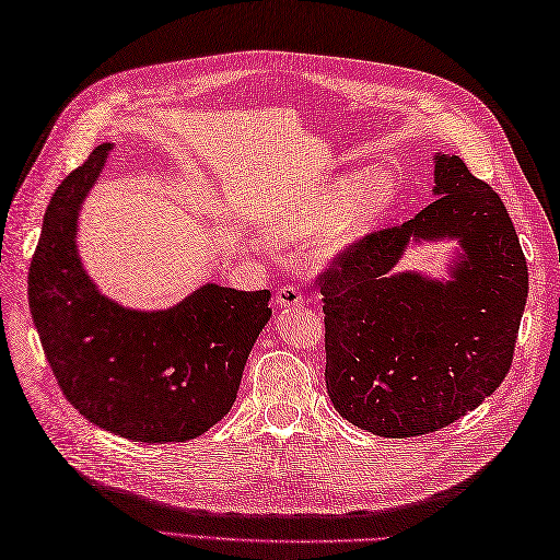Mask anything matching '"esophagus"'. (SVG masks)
Segmentation results:
<instances>
[{
    "instance_id": "34e87169",
    "label": "esophagus",
    "mask_w": 560,
    "mask_h": 560,
    "mask_svg": "<svg viewBox=\"0 0 560 560\" xmlns=\"http://www.w3.org/2000/svg\"><path fill=\"white\" fill-rule=\"evenodd\" d=\"M276 302H278V306H282V308L302 306V304H304V294H302V290H299V288H292V284H288V288H280V290H278Z\"/></svg>"
}]
</instances>
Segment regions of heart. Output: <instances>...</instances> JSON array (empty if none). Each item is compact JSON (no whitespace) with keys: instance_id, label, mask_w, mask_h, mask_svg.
Masks as SVG:
<instances>
[{"instance_id":"heart-1","label":"heart","mask_w":560,"mask_h":560,"mask_svg":"<svg viewBox=\"0 0 560 560\" xmlns=\"http://www.w3.org/2000/svg\"><path fill=\"white\" fill-rule=\"evenodd\" d=\"M399 199V177L389 166H371L337 180L276 223V235L288 242H308V256L330 264L357 247L392 213Z\"/></svg>"}]
</instances>
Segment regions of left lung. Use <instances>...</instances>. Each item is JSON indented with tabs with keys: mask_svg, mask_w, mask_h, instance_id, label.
Returning <instances> with one entry per match:
<instances>
[{
	"mask_svg": "<svg viewBox=\"0 0 560 560\" xmlns=\"http://www.w3.org/2000/svg\"><path fill=\"white\" fill-rule=\"evenodd\" d=\"M432 192L318 278L327 394L380 438H418L480 406L509 373L527 304V261L494 189L440 152ZM444 238L459 244L446 279L396 270L411 243Z\"/></svg>",
	"mask_w": 560,
	"mask_h": 560,
	"instance_id": "8db88e82",
	"label": "left lung"
}]
</instances>
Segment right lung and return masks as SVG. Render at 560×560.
<instances>
[{
  "mask_svg": "<svg viewBox=\"0 0 560 560\" xmlns=\"http://www.w3.org/2000/svg\"><path fill=\"white\" fill-rule=\"evenodd\" d=\"M112 144H100L54 192L28 272V302L66 399L132 442H187L237 399L244 365L270 320L268 290L201 284L159 311L100 292L78 254V215Z\"/></svg>",
  "mask_w": 560,
  "mask_h": 560,
  "instance_id": "1",
  "label": "right lung"
}]
</instances>
